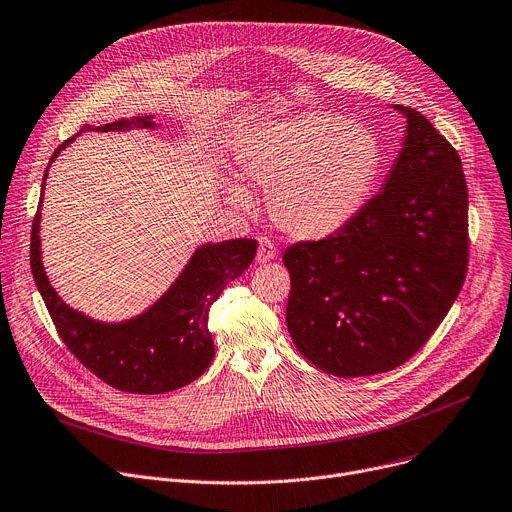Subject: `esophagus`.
I'll return each instance as SVG.
<instances>
[{"instance_id":"obj_1","label":"esophagus","mask_w":512,"mask_h":512,"mask_svg":"<svg viewBox=\"0 0 512 512\" xmlns=\"http://www.w3.org/2000/svg\"><path fill=\"white\" fill-rule=\"evenodd\" d=\"M277 249L273 245V241H269L267 237L259 239V249H257V263H267L271 259H275Z\"/></svg>"}]
</instances>
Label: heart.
<instances>
[{
  "mask_svg": "<svg viewBox=\"0 0 512 512\" xmlns=\"http://www.w3.org/2000/svg\"><path fill=\"white\" fill-rule=\"evenodd\" d=\"M237 173L267 192V212L286 235L302 241L331 237L367 204L382 167L376 134L357 120L302 112L261 124L235 153ZM237 208L253 198L237 181H224Z\"/></svg>",
  "mask_w": 512,
  "mask_h": 512,
  "instance_id": "heart-1",
  "label": "heart"
}]
</instances>
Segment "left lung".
<instances>
[{
  "label": "left lung",
  "mask_w": 512,
  "mask_h": 512,
  "mask_svg": "<svg viewBox=\"0 0 512 512\" xmlns=\"http://www.w3.org/2000/svg\"><path fill=\"white\" fill-rule=\"evenodd\" d=\"M384 188L335 235L286 249L296 349L339 378L384 374L437 331L468 273V185L457 151L414 108Z\"/></svg>",
  "instance_id": "8db88e82"
}]
</instances>
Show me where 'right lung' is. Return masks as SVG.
I'll list each match as a JSON object with an SVG mask.
<instances>
[{
	"label": "right lung",
	"instance_id": "1",
	"mask_svg": "<svg viewBox=\"0 0 512 512\" xmlns=\"http://www.w3.org/2000/svg\"><path fill=\"white\" fill-rule=\"evenodd\" d=\"M155 128L153 116H134L83 130ZM77 136V134H75ZM67 138L53 153L73 143ZM46 167V171H49ZM42 177V190L46 173ZM42 204V196H40ZM40 206L32 220L30 269L36 288L67 349L104 384L128 394H165L200 378L214 357L208 314L226 284L253 263L255 239H232L202 245L185 265L175 284L147 312L126 322L106 324L69 308L51 286L40 259Z\"/></svg>",
	"mask_w": 512,
	"mask_h": 512
}]
</instances>
